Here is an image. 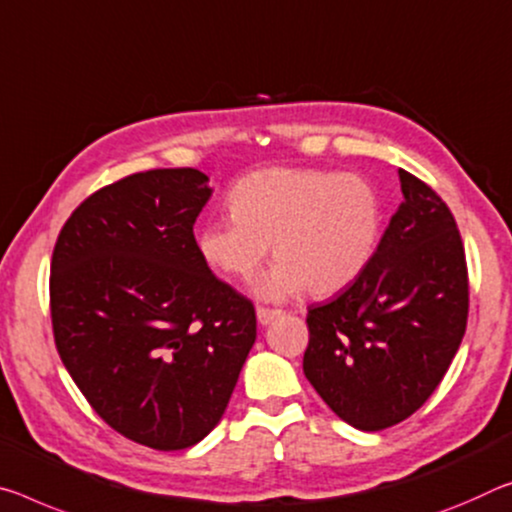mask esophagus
Segmentation results:
<instances>
[{
    "label": "esophagus",
    "mask_w": 512,
    "mask_h": 512,
    "mask_svg": "<svg viewBox=\"0 0 512 512\" xmlns=\"http://www.w3.org/2000/svg\"><path fill=\"white\" fill-rule=\"evenodd\" d=\"M280 310H266V307H257V321L262 323V326H269L273 323V319H278Z\"/></svg>",
    "instance_id": "34e87169"
}]
</instances>
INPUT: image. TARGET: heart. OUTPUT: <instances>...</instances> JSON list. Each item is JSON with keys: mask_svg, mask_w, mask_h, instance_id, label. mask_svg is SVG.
Listing matches in <instances>:
<instances>
[{"mask_svg": "<svg viewBox=\"0 0 512 512\" xmlns=\"http://www.w3.org/2000/svg\"><path fill=\"white\" fill-rule=\"evenodd\" d=\"M230 218L198 230L200 257L230 278H250L269 253L253 294L285 300L307 289L314 298L351 287L376 255L383 209L369 182L314 168L250 173L227 196Z\"/></svg>", "mask_w": 512, "mask_h": 512, "instance_id": "obj_1", "label": "heart"}]
</instances>
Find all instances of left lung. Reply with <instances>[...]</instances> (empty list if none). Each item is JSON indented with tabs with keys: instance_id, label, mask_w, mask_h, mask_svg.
Wrapping results in <instances>:
<instances>
[{
	"instance_id": "obj_1",
	"label": "left lung",
	"mask_w": 512,
	"mask_h": 512,
	"mask_svg": "<svg viewBox=\"0 0 512 512\" xmlns=\"http://www.w3.org/2000/svg\"><path fill=\"white\" fill-rule=\"evenodd\" d=\"M403 202L358 280L307 310L303 371L358 431H383L426 403L467 326L465 248L431 186L399 168Z\"/></svg>"
}]
</instances>
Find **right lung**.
I'll list each match as a JSON object with an SVG mask.
<instances>
[{
    "instance_id": "add662e5",
    "label": "right lung",
    "mask_w": 512,
    "mask_h": 512,
    "mask_svg": "<svg viewBox=\"0 0 512 512\" xmlns=\"http://www.w3.org/2000/svg\"><path fill=\"white\" fill-rule=\"evenodd\" d=\"M212 193L196 168L129 175L81 202L52 255L63 364L113 431L157 451L214 431L257 337L193 237Z\"/></svg>"
}]
</instances>
